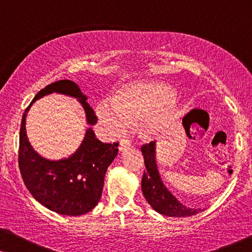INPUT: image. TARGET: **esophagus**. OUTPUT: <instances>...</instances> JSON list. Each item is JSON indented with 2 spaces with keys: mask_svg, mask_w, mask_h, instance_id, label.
<instances>
[{
  "mask_svg": "<svg viewBox=\"0 0 252 252\" xmlns=\"http://www.w3.org/2000/svg\"><path fill=\"white\" fill-rule=\"evenodd\" d=\"M130 147H132V143H130V141L122 140V141H120V144H119V151L127 150V149H129Z\"/></svg>",
  "mask_w": 252,
  "mask_h": 252,
  "instance_id": "1",
  "label": "esophagus"
}]
</instances>
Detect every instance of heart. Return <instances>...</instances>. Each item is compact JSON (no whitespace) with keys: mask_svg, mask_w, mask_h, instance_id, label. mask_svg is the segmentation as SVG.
Returning a JSON list of instances; mask_svg holds the SVG:
<instances>
[{"mask_svg":"<svg viewBox=\"0 0 252 252\" xmlns=\"http://www.w3.org/2000/svg\"><path fill=\"white\" fill-rule=\"evenodd\" d=\"M174 92L166 85L135 82L126 86L116 97L97 104V115L111 135H118L129 124L144 122L142 134L151 137L170 122L174 112Z\"/></svg>","mask_w":252,"mask_h":252,"instance_id":"heart-1","label":"heart"}]
</instances>
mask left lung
<instances>
[{"label": "left lung", "instance_id": "left-lung-1", "mask_svg": "<svg viewBox=\"0 0 252 252\" xmlns=\"http://www.w3.org/2000/svg\"><path fill=\"white\" fill-rule=\"evenodd\" d=\"M141 151L143 154L144 164H146V170H144L142 182H141L142 192L147 202L155 211L160 215L175 217V218L190 217L203 211L202 209H190L185 206L165 187L157 170L154 141L143 144L141 147Z\"/></svg>", "mask_w": 252, "mask_h": 252}]
</instances>
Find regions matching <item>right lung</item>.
I'll return each instance as SVG.
<instances>
[{"mask_svg": "<svg viewBox=\"0 0 252 252\" xmlns=\"http://www.w3.org/2000/svg\"><path fill=\"white\" fill-rule=\"evenodd\" d=\"M77 97L84 105L87 122H97L87 96L71 80L48 85L35 95L23 115L19 133L18 165L26 188L34 198L51 211L64 216L85 215L101 199L105 172L118 154V142L103 143L92 128L86 132L79 149L66 159L49 160L37 155L27 140L26 112L36 99L51 93Z\"/></svg>", "mask_w": 252, "mask_h": 252, "instance_id": "add662e5", "label": "right lung"}]
</instances>
